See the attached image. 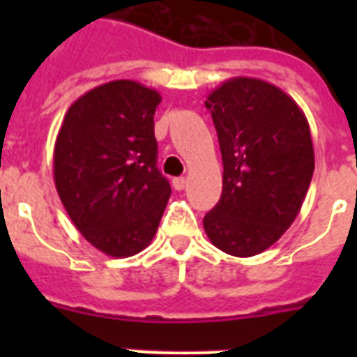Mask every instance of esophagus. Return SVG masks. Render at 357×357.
Instances as JSON below:
<instances>
[{"label": "esophagus", "mask_w": 357, "mask_h": 357, "mask_svg": "<svg viewBox=\"0 0 357 357\" xmlns=\"http://www.w3.org/2000/svg\"><path fill=\"white\" fill-rule=\"evenodd\" d=\"M172 185H174V189H176V190H183L185 185H187V179H185V178H174Z\"/></svg>", "instance_id": "34e87169"}]
</instances>
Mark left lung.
Segmentation results:
<instances>
[{
	"instance_id": "obj_1",
	"label": "left lung",
	"mask_w": 357,
	"mask_h": 357,
	"mask_svg": "<svg viewBox=\"0 0 357 357\" xmlns=\"http://www.w3.org/2000/svg\"><path fill=\"white\" fill-rule=\"evenodd\" d=\"M222 153V196L204 217L218 250L252 257L298 217L315 170L310 123L293 98L255 77H231L207 96Z\"/></svg>"
}]
</instances>
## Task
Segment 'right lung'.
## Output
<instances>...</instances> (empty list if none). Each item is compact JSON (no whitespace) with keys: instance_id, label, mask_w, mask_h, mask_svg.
<instances>
[{"instance_id":"1","label":"right lung","mask_w":357,"mask_h":357,"mask_svg":"<svg viewBox=\"0 0 357 357\" xmlns=\"http://www.w3.org/2000/svg\"><path fill=\"white\" fill-rule=\"evenodd\" d=\"M161 94L137 81H109L77 98L53 150V179L72 222L111 257L142 252L170 198L157 170L153 114Z\"/></svg>"}]
</instances>
